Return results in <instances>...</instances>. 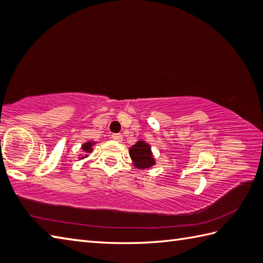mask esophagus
Masks as SVG:
<instances>
[{"label":"esophagus","instance_id":"esophagus-1","mask_svg":"<svg viewBox=\"0 0 263 263\" xmlns=\"http://www.w3.org/2000/svg\"><path fill=\"white\" fill-rule=\"evenodd\" d=\"M111 139L115 141H122L123 136L121 135V133H114V135L111 136Z\"/></svg>","mask_w":263,"mask_h":263}]
</instances>
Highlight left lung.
<instances>
[{
	"instance_id": "8db88e82",
	"label": "left lung",
	"mask_w": 263,
	"mask_h": 263,
	"mask_svg": "<svg viewBox=\"0 0 263 263\" xmlns=\"http://www.w3.org/2000/svg\"><path fill=\"white\" fill-rule=\"evenodd\" d=\"M130 156L138 169H148L155 164V160L153 157L151 146L146 141H138L130 149Z\"/></svg>"
}]
</instances>
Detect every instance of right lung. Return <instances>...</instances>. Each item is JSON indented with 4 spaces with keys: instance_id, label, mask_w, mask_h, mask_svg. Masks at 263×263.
I'll return each mask as SVG.
<instances>
[{
    "instance_id": "right-lung-1",
    "label": "right lung",
    "mask_w": 263,
    "mask_h": 263,
    "mask_svg": "<svg viewBox=\"0 0 263 263\" xmlns=\"http://www.w3.org/2000/svg\"><path fill=\"white\" fill-rule=\"evenodd\" d=\"M95 144V142H92V141H88L86 142V144L83 145V151L86 153L85 156H82L80 157V160H83L84 157H87V153H92V146Z\"/></svg>"
}]
</instances>
